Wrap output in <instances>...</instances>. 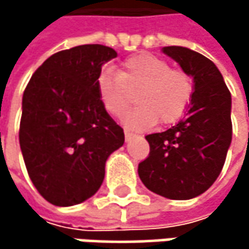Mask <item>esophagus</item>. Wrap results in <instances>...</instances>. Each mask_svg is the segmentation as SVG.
I'll return each mask as SVG.
<instances>
[{
	"mask_svg": "<svg viewBox=\"0 0 249 249\" xmlns=\"http://www.w3.org/2000/svg\"><path fill=\"white\" fill-rule=\"evenodd\" d=\"M132 137H134V134H132V132H129V131H125V141H129Z\"/></svg>",
	"mask_w": 249,
	"mask_h": 249,
	"instance_id": "1",
	"label": "esophagus"
}]
</instances>
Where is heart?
Segmentation results:
<instances>
[{"mask_svg": "<svg viewBox=\"0 0 249 249\" xmlns=\"http://www.w3.org/2000/svg\"><path fill=\"white\" fill-rule=\"evenodd\" d=\"M98 95L112 117H121L137 92L138 107L123 118L126 128L142 131L157 121L172 124L187 109L193 96L192 77L169 62L151 54L138 53L124 60L120 72L102 71L96 80Z\"/></svg>", "mask_w": 249, "mask_h": 249, "instance_id": "b5f03b06", "label": "heart"}]
</instances>
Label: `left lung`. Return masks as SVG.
Wrapping results in <instances>:
<instances>
[{"label": "left lung", "mask_w": 249, "mask_h": 249, "mask_svg": "<svg viewBox=\"0 0 249 249\" xmlns=\"http://www.w3.org/2000/svg\"><path fill=\"white\" fill-rule=\"evenodd\" d=\"M163 53L193 77V96L184 120L145 137L150 154L138 164V176L148 190L186 200L206 192L222 172L232 140L231 92L203 54L180 46L163 47Z\"/></svg>", "instance_id": "obj_1"}]
</instances>
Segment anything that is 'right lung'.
Here are the masks:
<instances>
[{
  "label": "right lung",
  "mask_w": 249,
  "mask_h": 249,
  "mask_svg": "<svg viewBox=\"0 0 249 249\" xmlns=\"http://www.w3.org/2000/svg\"><path fill=\"white\" fill-rule=\"evenodd\" d=\"M117 52L83 44L50 56L23 95L20 147L28 176L52 205L73 206L93 196L124 129L102 105L96 80Z\"/></svg>",
  "instance_id": "right-lung-1"
}]
</instances>
